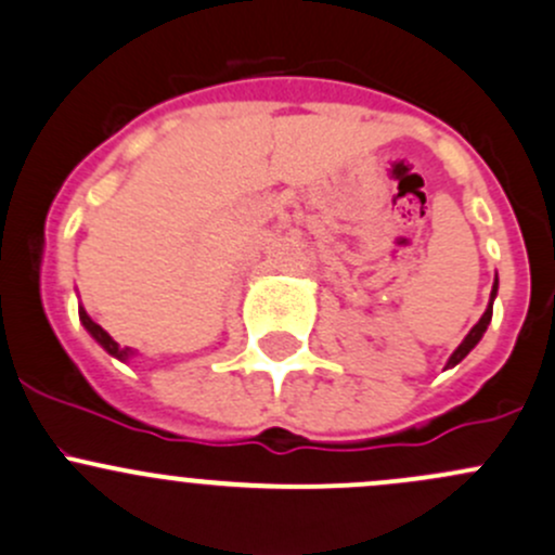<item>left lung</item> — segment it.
I'll list each match as a JSON object with an SVG mask.
<instances>
[{
  "mask_svg": "<svg viewBox=\"0 0 555 555\" xmlns=\"http://www.w3.org/2000/svg\"><path fill=\"white\" fill-rule=\"evenodd\" d=\"M494 296H496V280H494V285H491V301H489L487 312H483L481 320H478V323L473 325V328H470V334H467L465 339H462V345L456 347L454 352H451V358H449V363H447V365H456V363H460L462 358H465L467 352H470L473 347H476L478 341H481V336L487 334V325L491 323V307H494Z\"/></svg>",
  "mask_w": 555,
  "mask_h": 555,
  "instance_id": "left-lung-1",
  "label": "left lung"
}]
</instances>
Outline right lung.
<instances>
[{"mask_svg":"<svg viewBox=\"0 0 555 555\" xmlns=\"http://www.w3.org/2000/svg\"><path fill=\"white\" fill-rule=\"evenodd\" d=\"M79 320H82V325H85V328H88V334H90V336H93V339H95V341H99V345H101V347H104V350L108 352V356L119 358V361H128V358H130V356H133V350H130V347H119V345H117V341H114V339H112V336H108V334H106V331H104V328H101V325H99V323H95V320H93V318H90V315H88V312H85V310H82V307H79Z\"/></svg>","mask_w":555,"mask_h":555,"instance_id":"right-lung-1","label":"right lung"}]
</instances>
